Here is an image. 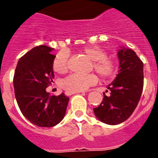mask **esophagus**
<instances>
[{"instance_id": "obj_1", "label": "esophagus", "mask_w": 158, "mask_h": 158, "mask_svg": "<svg viewBox=\"0 0 158 158\" xmlns=\"http://www.w3.org/2000/svg\"><path fill=\"white\" fill-rule=\"evenodd\" d=\"M79 93H80V92H71V91H66L65 94H66V95H67V96H70V95H72V94H79Z\"/></svg>"}]
</instances>
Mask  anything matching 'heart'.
I'll return each mask as SVG.
<instances>
[{
  "instance_id": "obj_1",
  "label": "heart",
  "mask_w": 158,
  "mask_h": 158,
  "mask_svg": "<svg viewBox=\"0 0 158 158\" xmlns=\"http://www.w3.org/2000/svg\"><path fill=\"white\" fill-rule=\"evenodd\" d=\"M82 54L92 60L91 69H94L103 79L111 78L118 71V64L114 57L107 55V52L99 46H89L80 50ZM53 69L59 74H64L69 70V55L61 51L55 56L53 61ZM98 78L94 73L88 75L72 74L61 81V87L71 92H80L94 86Z\"/></svg>"
}]
</instances>
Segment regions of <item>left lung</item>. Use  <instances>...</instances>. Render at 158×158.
I'll return each instance as SVG.
<instances>
[{
	"label": "left lung",
	"mask_w": 158,
	"mask_h": 158,
	"mask_svg": "<svg viewBox=\"0 0 158 158\" xmlns=\"http://www.w3.org/2000/svg\"><path fill=\"white\" fill-rule=\"evenodd\" d=\"M118 74L107 86L110 95L107 97L104 93L101 104L94 108L97 118L112 126L130 117L139 103L143 88V64L135 51L123 48L118 51Z\"/></svg>",
	"instance_id": "1"
}]
</instances>
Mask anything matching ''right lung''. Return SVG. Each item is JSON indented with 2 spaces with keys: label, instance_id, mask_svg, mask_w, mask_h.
Here are the masks:
<instances>
[{
  "label": "right lung",
  "instance_id": "1",
  "mask_svg": "<svg viewBox=\"0 0 158 158\" xmlns=\"http://www.w3.org/2000/svg\"><path fill=\"white\" fill-rule=\"evenodd\" d=\"M54 50L48 46L35 47L19 60L13 84L19 109L31 123L40 127H53L65 114L69 97L64 93L50 96L46 91L53 82Z\"/></svg>",
  "mask_w": 158,
  "mask_h": 158
}]
</instances>
